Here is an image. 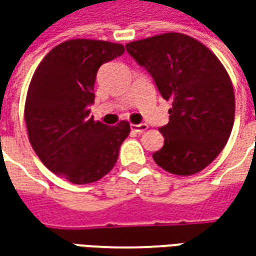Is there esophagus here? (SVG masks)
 Listing matches in <instances>:
<instances>
[{
    "mask_svg": "<svg viewBox=\"0 0 256 256\" xmlns=\"http://www.w3.org/2000/svg\"><path fill=\"white\" fill-rule=\"evenodd\" d=\"M131 128H132V131H135V132L142 134L144 131L148 130V125H146V124H138V125H136V124H132Z\"/></svg>",
    "mask_w": 256,
    "mask_h": 256,
    "instance_id": "1",
    "label": "esophagus"
}]
</instances>
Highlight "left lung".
I'll return each mask as SVG.
<instances>
[{"mask_svg":"<svg viewBox=\"0 0 256 256\" xmlns=\"http://www.w3.org/2000/svg\"><path fill=\"white\" fill-rule=\"evenodd\" d=\"M152 75L170 122L160 128L164 146L152 158L165 171L194 175L206 168L228 142L235 94L225 66L208 46L181 32H165L125 45Z\"/></svg>","mask_w":256,"mask_h":256,"instance_id":"8db88e82","label":"left lung"}]
</instances>
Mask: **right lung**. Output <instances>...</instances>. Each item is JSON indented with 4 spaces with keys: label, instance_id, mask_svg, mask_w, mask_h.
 <instances>
[{
    "label": "right lung",
    "instance_id": "right-lung-1",
    "mask_svg": "<svg viewBox=\"0 0 256 256\" xmlns=\"http://www.w3.org/2000/svg\"><path fill=\"white\" fill-rule=\"evenodd\" d=\"M124 45L76 38L54 46L28 86L24 118L28 140L45 166L72 184H91L114 168L130 122L94 121L98 68L124 54Z\"/></svg>",
    "mask_w": 256,
    "mask_h": 256
}]
</instances>
